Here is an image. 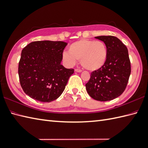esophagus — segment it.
Returning a JSON list of instances; mask_svg holds the SVG:
<instances>
[{
	"label": "esophagus",
	"mask_w": 148,
	"mask_h": 148,
	"mask_svg": "<svg viewBox=\"0 0 148 148\" xmlns=\"http://www.w3.org/2000/svg\"><path fill=\"white\" fill-rule=\"evenodd\" d=\"M75 72H76V73H81L82 71L81 69H75Z\"/></svg>",
	"instance_id": "1"
}]
</instances>
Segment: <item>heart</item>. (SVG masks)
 <instances>
[{
    "mask_svg": "<svg viewBox=\"0 0 148 148\" xmlns=\"http://www.w3.org/2000/svg\"><path fill=\"white\" fill-rule=\"evenodd\" d=\"M108 57V49L102 41L82 39L69 47V52L64 51V62L73 66L80 60L82 67L90 71H95L103 67Z\"/></svg>",
    "mask_w": 148,
    "mask_h": 148,
    "instance_id": "1",
    "label": "heart"
}]
</instances>
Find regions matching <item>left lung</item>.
<instances>
[{
	"label": "left lung",
	"mask_w": 148,
	"mask_h": 148,
	"mask_svg": "<svg viewBox=\"0 0 148 148\" xmlns=\"http://www.w3.org/2000/svg\"><path fill=\"white\" fill-rule=\"evenodd\" d=\"M95 38L106 44L108 57L103 67L92 72L86 88L96 100L110 101L121 95L127 84L131 72L128 50L115 36H99Z\"/></svg>",
	"instance_id": "8db88e82"
}]
</instances>
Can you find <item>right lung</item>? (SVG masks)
I'll list each match as a JSON object with an SVG mask.
<instances>
[{
    "instance_id": "1",
    "label": "right lung",
    "mask_w": 148,
    "mask_h": 148,
    "mask_svg": "<svg viewBox=\"0 0 148 148\" xmlns=\"http://www.w3.org/2000/svg\"><path fill=\"white\" fill-rule=\"evenodd\" d=\"M67 45L60 41H36L23 49L18 74L21 86L29 97L41 102H51L62 93L74 73L73 69L61 64Z\"/></svg>"
}]
</instances>
